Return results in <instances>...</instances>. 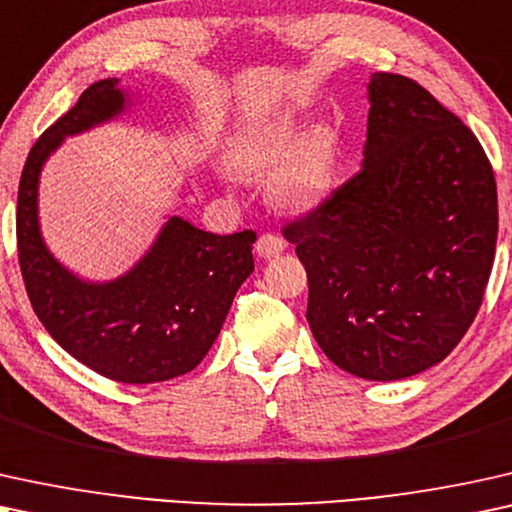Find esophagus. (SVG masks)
<instances>
[{"mask_svg":"<svg viewBox=\"0 0 512 512\" xmlns=\"http://www.w3.org/2000/svg\"><path fill=\"white\" fill-rule=\"evenodd\" d=\"M285 248H288V243H285V238L281 234H262L255 243V252L264 257V260L278 257Z\"/></svg>","mask_w":512,"mask_h":512,"instance_id":"esophagus-1","label":"esophagus"}]
</instances>
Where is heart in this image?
Masks as SVG:
<instances>
[{"label": "heart", "mask_w": 512, "mask_h": 512, "mask_svg": "<svg viewBox=\"0 0 512 512\" xmlns=\"http://www.w3.org/2000/svg\"><path fill=\"white\" fill-rule=\"evenodd\" d=\"M229 166L243 177L268 170L267 196L278 208L313 210L335 192L339 180V140L330 126L302 133L295 117H281L236 135L229 145Z\"/></svg>", "instance_id": "heart-1"}]
</instances>
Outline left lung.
I'll use <instances>...</instances> for the list:
<instances>
[{"mask_svg": "<svg viewBox=\"0 0 512 512\" xmlns=\"http://www.w3.org/2000/svg\"><path fill=\"white\" fill-rule=\"evenodd\" d=\"M360 173L283 229L309 278V320L327 358L370 381L445 360L492 274L499 206L485 149L417 81L367 84Z\"/></svg>", "mask_w": 512, "mask_h": 512, "instance_id": "obj_1", "label": "left lung"}]
</instances>
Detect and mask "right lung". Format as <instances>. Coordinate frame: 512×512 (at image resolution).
Masks as SVG:
<instances>
[{"label": "right lung", "mask_w": 512, "mask_h": 512, "mask_svg": "<svg viewBox=\"0 0 512 512\" xmlns=\"http://www.w3.org/2000/svg\"><path fill=\"white\" fill-rule=\"evenodd\" d=\"M138 105L117 77L95 81L27 156L18 187V260L49 335L102 377L159 384L192 372L220 335L238 288L255 271V231L217 236L170 215L145 255L109 281H88L53 255L39 224V180L65 138Z\"/></svg>", "instance_id": "1"}]
</instances>
